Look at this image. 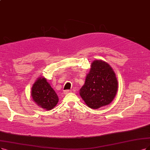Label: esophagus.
I'll return each instance as SVG.
<instances>
[{
  "instance_id": "34e87169",
  "label": "esophagus",
  "mask_w": 150,
  "mask_h": 150,
  "mask_svg": "<svg viewBox=\"0 0 150 150\" xmlns=\"http://www.w3.org/2000/svg\"><path fill=\"white\" fill-rule=\"evenodd\" d=\"M71 90H65V91H64V93L65 95H67V94H68V93H71Z\"/></svg>"
}]
</instances>
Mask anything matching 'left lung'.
Returning <instances> with one entry per match:
<instances>
[{
  "label": "left lung",
  "instance_id": "8db88e82",
  "mask_svg": "<svg viewBox=\"0 0 150 150\" xmlns=\"http://www.w3.org/2000/svg\"><path fill=\"white\" fill-rule=\"evenodd\" d=\"M117 90L118 81L112 68L104 60H95L86 74L80 95L88 107L96 109L111 103Z\"/></svg>",
  "mask_w": 150,
  "mask_h": 150
}]
</instances>
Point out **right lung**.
Segmentation results:
<instances>
[{"label": "right lung", "mask_w": 150, "mask_h": 150, "mask_svg": "<svg viewBox=\"0 0 150 150\" xmlns=\"http://www.w3.org/2000/svg\"><path fill=\"white\" fill-rule=\"evenodd\" d=\"M33 100L40 108L52 109L59 102L58 96L44 76L39 77L31 88Z\"/></svg>", "instance_id": "obj_1"}]
</instances>
